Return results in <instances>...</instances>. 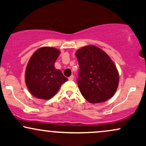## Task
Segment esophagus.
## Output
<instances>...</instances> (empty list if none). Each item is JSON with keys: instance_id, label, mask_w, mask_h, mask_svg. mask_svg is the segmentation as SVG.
I'll use <instances>...</instances> for the list:
<instances>
[{"instance_id": "34e87169", "label": "esophagus", "mask_w": 146, "mask_h": 146, "mask_svg": "<svg viewBox=\"0 0 146 146\" xmlns=\"http://www.w3.org/2000/svg\"><path fill=\"white\" fill-rule=\"evenodd\" d=\"M68 80H71V81H72V80H74V76H73V75H71V76H70L69 78H68Z\"/></svg>"}]
</instances>
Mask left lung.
Masks as SVG:
<instances>
[{"mask_svg":"<svg viewBox=\"0 0 146 146\" xmlns=\"http://www.w3.org/2000/svg\"><path fill=\"white\" fill-rule=\"evenodd\" d=\"M79 64V89L88 102H104L111 98L119 84V73L113 60L95 46H86L75 53Z\"/></svg>","mask_w":146,"mask_h":146,"instance_id":"obj_1","label":"left lung"}]
</instances>
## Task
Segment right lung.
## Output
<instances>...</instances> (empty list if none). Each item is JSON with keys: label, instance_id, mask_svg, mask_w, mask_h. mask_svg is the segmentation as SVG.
Returning a JSON list of instances; mask_svg holds the SVG:
<instances>
[{"label": "right lung", "instance_id": "add662e5", "mask_svg": "<svg viewBox=\"0 0 146 146\" xmlns=\"http://www.w3.org/2000/svg\"><path fill=\"white\" fill-rule=\"evenodd\" d=\"M60 53L59 50L44 46L32 55L26 68L25 82L30 93L37 98L49 100L56 94L68 79L54 63Z\"/></svg>", "mask_w": 146, "mask_h": 146}]
</instances>
